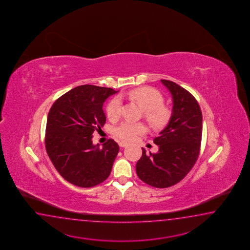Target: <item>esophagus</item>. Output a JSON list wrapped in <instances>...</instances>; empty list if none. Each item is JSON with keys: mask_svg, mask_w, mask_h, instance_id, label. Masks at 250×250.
<instances>
[{"mask_svg": "<svg viewBox=\"0 0 250 250\" xmlns=\"http://www.w3.org/2000/svg\"><path fill=\"white\" fill-rule=\"evenodd\" d=\"M119 146H120V147H126L128 146V144L126 142H120L119 143Z\"/></svg>", "mask_w": 250, "mask_h": 250, "instance_id": "34e87169", "label": "esophagus"}]
</instances>
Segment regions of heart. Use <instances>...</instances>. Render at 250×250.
Returning a JSON list of instances; mask_svg holds the SVG:
<instances>
[{"label": "heart", "mask_w": 250, "mask_h": 250, "mask_svg": "<svg viewBox=\"0 0 250 250\" xmlns=\"http://www.w3.org/2000/svg\"><path fill=\"white\" fill-rule=\"evenodd\" d=\"M127 96L143 108L145 116L152 127H162L168 122L170 111L163 104V97L155 88L149 87L136 88L127 92ZM120 98H113L106 106V114L112 121L118 120L122 114V100ZM146 131V127L143 123L125 121L114 127L113 134L123 140L132 141L137 136L142 135Z\"/></svg>", "instance_id": "heart-1"}]
</instances>
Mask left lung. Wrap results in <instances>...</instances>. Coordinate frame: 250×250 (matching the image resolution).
I'll list each match as a JSON object with an SVG mask.
<instances>
[{
	"label": "left lung",
	"instance_id": "8db88e82",
	"mask_svg": "<svg viewBox=\"0 0 250 250\" xmlns=\"http://www.w3.org/2000/svg\"><path fill=\"white\" fill-rule=\"evenodd\" d=\"M161 82L171 93V117L159 137L153 139L159 151L148 153L142 148L136 170L147 185L167 188L181 181L195 164L201 149L202 113L189 91L171 81Z\"/></svg>",
	"mask_w": 250,
	"mask_h": 250
}]
</instances>
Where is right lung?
<instances>
[{
    "label": "right lung",
    "mask_w": 250,
    "mask_h": 250,
    "mask_svg": "<svg viewBox=\"0 0 250 250\" xmlns=\"http://www.w3.org/2000/svg\"><path fill=\"white\" fill-rule=\"evenodd\" d=\"M115 93L113 88L82 85L58 98L49 110L46 151L61 176L74 186H97L111 173L119 146L113 139L102 148L94 146L92 134L104 125V102Z\"/></svg>",
    "instance_id": "obj_1"
}]
</instances>
